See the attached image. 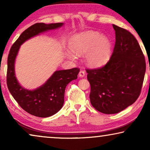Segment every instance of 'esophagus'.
Instances as JSON below:
<instances>
[{
    "label": "esophagus",
    "instance_id": "1",
    "mask_svg": "<svg viewBox=\"0 0 150 150\" xmlns=\"http://www.w3.org/2000/svg\"><path fill=\"white\" fill-rule=\"evenodd\" d=\"M79 76L80 77H84L85 76V71H83V70H81L79 71Z\"/></svg>",
    "mask_w": 150,
    "mask_h": 150
}]
</instances>
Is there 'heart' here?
Here are the masks:
<instances>
[{"label": "heart", "mask_w": 150, "mask_h": 150, "mask_svg": "<svg viewBox=\"0 0 150 150\" xmlns=\"http://www.w3.org/2000/svg\"><path fill=\"white\" fill-rule=\"evenodd\" d=\"M71 50L66 51L69 59L85 54V61L92 67H100L107 63L112 54V42L107 37L93 30H86L74 35L69 40Z\"/></svg>", "instance_id": "b5f03b06"}]
</instances>
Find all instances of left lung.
I'll use <instances>...</instances> for the list:
<instances>
[{"instance_id": "8db88e82", "label": "left lung", "mask_w": 150, "mask_h": 150, "mask_svg": "<svg viewBox=\"0 0 150 150\" xmlns=\"http://www.w3.org/2000/svg\"><path fill=\"white\" fill-rule=\"evenodd\" d=\"M115 44L110 59L103 67L86 69L91 85V105L104 114H115L132 105L140 95L146 64L134 35L112 25Z\"/></svg>"}]
</instances>
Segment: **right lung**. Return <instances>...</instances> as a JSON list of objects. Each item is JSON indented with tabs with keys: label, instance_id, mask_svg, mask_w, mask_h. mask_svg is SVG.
I'll return each mask as SVG.
<instances>
[{
	"label": "right lung",
	"instance_id": "1",
	"mask_svg": "<svg viewBox=\"0 0 150 150\" xmlns=\"http://www.w3.org/2000/svg\"><path fill=\"white\" fill-rule=\"evenodd\" d=\"M63 23H36L28 27L10 49L7 59V84L10 93L22 108L32 115L48 117L56 114L64 103L66 86L77 79L80 69L77 67L55 71L46 83L34 90L22 87L15 74V61L20 46L26 40L49 30L56 29Z\"/></svg>",
	"mask_w": 150,
	"mask_h": 150
}]
</instances>
